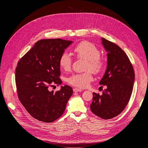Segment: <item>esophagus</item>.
<instances>
[{
    "label": "esophagus",
    "mask_w": 148,
    "mask_h": 148,
    "mask_svg": "<svg viewBox=\"0 0 148 148\" xmlns=\"http://www.w3.org/2000/svg\"><path fill=\"white\" fill-rule=\"evenodd\" d=\"M83 90L81 89H79V88H74L73 89V91L75 92H80V91H82Z\"/></svg>",
    "instance_id": "esophagus-1"
}]
</instances>
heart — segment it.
Returning a JSON list of instances; mask_svg holds the SVG:
<instances>
[{"instance_id": "b5f03b06", "label": "heart", "mask_w": 148, "mask_h": 148, "mask_svg": "<svg viewBox=\"0 0 148 148\" xmlns=\"http://www.w3.org/2000/svg\"><path fill=\"white\" fill-rule=\"evenodd\" d=\"M73 52L78 59H83L88 61L86 70H91L95 73L102 72L104 68V63L100 58V51L93 44L83 41L76 46ZM59 65L62 69L68 71L72 64V59L69 53L64 52L59 58ZM93 79L91 71L88 72L73 75L69 78V83L73 86L84 88L87 87Z\"/></svg>"}]
</instances>
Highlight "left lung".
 <instances>
[{"label": "left lung", "instance_id": "1", "mask_svg": "<svg viewBox=\"0 0 148 148\" xmlns=\"http://www.w3.org/2000/svg\"><path fill=\"white\" fill-rule=\"evenodd\" d=\"M101 43L107 52V64L99 84L106 86L102 95L93 92L91 112L103 119L119 115L128 103L133 91L135 73L125 52L117 44L104 38Z\"/></svg>", "mask_w": 148, "mask_h": 148}]
</instances>
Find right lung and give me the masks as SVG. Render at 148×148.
<instances>
[{"label": "right lung", "mask_w": 148, "mask_h": 148, "mask_svg": "<svg viewBox=\"0 0 148 148\" xmlns=\"http://www.w3.org/2000/svg\"><path fill=\"white\" fill-rule=\"evenodd\" d=\"M73 42L62 39H41L18 62L15 70L17 93L21 104L34 119L52 122L60 117L73 95L65 85L56 92L49 87L62 82L59 78V58Z\"/></svg>", "instance_id": "add662e5"}]
</instances>
